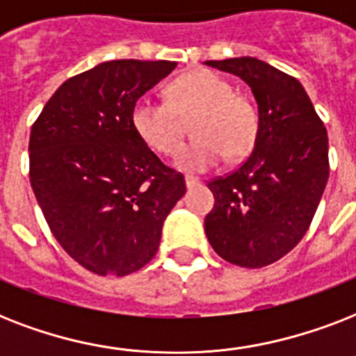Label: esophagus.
Wrapping results in <instances>:
<instances>
[{
	"instance_id": "esophagus-1",
	"label": "esophagus",
	"mask_w": 356,
	"mask_h": 356,
	"mask_svg": "<svg viewBox=\"0 0 356 356\" xmlns=\"http://www.w3.org/2000/svg\"><path fill=\"white\" fill-rule=\"evenodd\" d=\"M184 183H186V188H194V186H200L201 184V181L200 179H195V177H192V175H186V177H184Z\"/></svg>"
}]
</instances>
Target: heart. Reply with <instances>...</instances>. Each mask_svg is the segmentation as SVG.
I'll return each mask as SVG.
<instances>
[{"mask_svg": "<svg viewBox=\"0 0 356 356\" xmlns=\"http://www.w3.org/2000/svg\"><path fill=\"white\" fill-rule=\"evenodd\" d=\"M172 102L142 96L131 111V123L142 142L162 155H172L183 142V118L197 114L192 131L197 136L175 156L177 168L190 173L216 166L223 156L242 159L253 149L259 116L233 85L209 70L179 77L170 88Z\"/></svg>", "mask_w": 356, "mask_h": 356, "instance_id": "b5f03b06", "label": "heart"}]
</instances>
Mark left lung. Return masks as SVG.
<instances>
[{"label":"left lung","instance_id":"left-lung-1","mask_svg":"<svg viewBox=\"0 0 356 356\" xmlns=\"http://www.w3.org/2000/svg\"><path fill=\"white\" fill-rule=\"evenodd\" d=\"M248 83L259 105V134L242 166L209 183L214 209L205 233L223 260L262 268L305 236L329 179V138L296 77L254 57L207 60Z\"/></svg>","mask_w":356,"mask_h":356}]
</instances>
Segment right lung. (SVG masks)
<instances>
[{"label":"right lung","mask_w":356,"mask_h":356,"mask_svg":"<svg viewBox=\"0 0 356 356\" xmlns=\"http://www.w3.org/2000/svg\"><path fill=\"white\" fill-rule=\"evenodd\" d=\"M172 60H108L70 77L29 138L31 186L53 236L83 268L123 277L144 268L184 177L142 142L134 103L170 75Z\"/></svg>","instance_id":"right-lung-1"}]
</instances>
